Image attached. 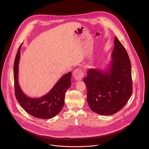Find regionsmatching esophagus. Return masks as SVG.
Masks as SVG:
<instances>
[{
  "label": "esophagus",
  "instance_id": "esophagus-1",
  "mask_svg": "<svg viewBox=\"0 0 149 149\" xmlns=\"http://www.w3.org/2000/svg\"><path fill=\"white\" fill-rule=\"evenodd\" d=\"M73 74L76 80H81L84 77V73L80 69H76L74 71Z\"/></svg>",
  "mask_w": 149,
  "mask_h": 149
}]
</instances>
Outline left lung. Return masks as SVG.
I'll use <instances>...</instances> for the list:
<instances>
[{
  "label": "left lung",
  "instance_id": "8db88e82",
  "mask_svg": "<svg viewBox=\"0 0 149 149\" xmlns=\"http://www.w3.org/2000/svg\"><path fill=\"white\" fill-rule=\"evenodd\" d=\"M106 69H89L84 78L87 101L93 112L109 116L126 105L132 93L131 65L125 48L116 36Z\"/></svg>",
  "mask_w": 149,
  "mask_h": 149
}]
</instances>
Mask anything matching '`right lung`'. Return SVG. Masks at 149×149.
Listing matches in <instances>:
<instances>
[{
    "label": "right lung",
    "instance_id": "obj_1",
    "mask_svg": "<svg viewBox=\"0 0 149 149\" xmlns=\"http://www.w3.org/2000/svg\"><path fill=\"white\" fill-rule=\"evenodd\" d=\"M20 45L14 60V88L16 99L30 115L40 119H50L59 113L64 106L66 91L71 86V72L60 78L50 92L40 98H31L21 89L18 83V65L20 60Z\"/></svg>",
    "mask_w": 149,
    "mask_h": 149
}]
</instances>
